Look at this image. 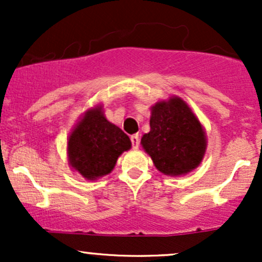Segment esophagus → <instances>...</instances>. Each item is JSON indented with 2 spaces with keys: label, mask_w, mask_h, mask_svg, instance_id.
I'll use <instances>...</instances> for the list:
<instances>
[{
  "label": "esophagus",
  "mask_w": 262,
  "mask_h": 262,
  "mask_svg": "<svg viewBox=\"0 0 262 262\" xmlns=\"http://www.w3.org/2000/svg\"><path fill=\"white\" fill-rule=\"evenodd\" d=\"M130 141H132V146H133V149H138V148H139V143H140L139 135H138V134L132 135V137H130Z\"/></svg>",
  "instance_id": "obj_1"
}]
</instances>
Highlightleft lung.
<instances>
[{"label": "left lung", "mask_w": 262, "mask_h": 262, "mask_svg": "<svg viewBox=\"0 0 262 262\" xmlns=\"http://www.w3.org/2000/svg\"><path fill=\"white\" fill-rule=\"evenodd\" d=\"M141 145L165 175H185L196 169L206 151V134L197 117L181 98L158 102L151 108L150 132Z\"/></svg>", "instance_id": "1"}]
</instances>
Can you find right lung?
<instances>
[{"mask_svg": "<svg viewBox=\"0 0 262 262\" xmlns=\"http://www.w3.org/2000/svg\"><path fill=\"white\" fill-rule=\"evenodd\" d=\"M130 146L128 135L107 121L101 107L87 111L68 141L71 166L87 180L110 173Z\"/></svg>", "mask_w": 262, "mask_h": 262, "instance_id": "right-lung-1", "label": "right lung"}]
</instances>
